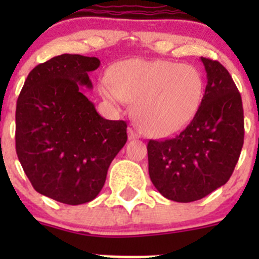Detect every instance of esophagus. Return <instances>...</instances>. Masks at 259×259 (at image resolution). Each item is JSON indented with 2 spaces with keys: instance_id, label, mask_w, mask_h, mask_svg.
Masks as SVG:
<instances>
[{
  "instance_id": "esophagus-1",
  "label": "esophagus",
  "mask_w": 259,
  "mask_h": 259,
  "mask_svg": "<svg viewBox=\"0 0 259 259\" xmlns=\"http://www.w3.org/2000/svg\"><path fill=\"white\" fill-rule=\"evenodd\" d=\"M127 134H129V140H135V139H139L140 138V133L137 132L135 129H133V127H129V130H127Z\"/></svg>"
}]
</instances>
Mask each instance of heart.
Wrapping results in <instances>:
<instances>
[{"mask_svg":"<svg viewBox=\"0 0 259 259\" xmlns=\"http://www.w3.org/2000/svg\"><path fill=\"white\" fill-rule=\"evenodd\" d=\"M202 72L193 65L132 59L116 64L101 94L110 103L134 101L135 120L150 137H170L194 119L204 98Z\"/></svg>","mask_w":259,"mask_h":259,"instance_id":"1","label":"heart"}]
</instances>
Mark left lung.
<instances>
[{
  "label": "left lung",
  "instance_id": "8db88e82",
  "mask_svg": "<svg viewBox=\"0 0 259 259\" xmlns=\"http://www.w3.org/2000/svg\"><path fill=\"white\" fill-rule=\"evenodd\" d=\"M207 86L199 111L177 137L148 143L149 176L166 199L199 200L231 178L244 139L241 94L218 61L200 57Z\"/></svg>",
  "mask_w": 259,
  "mask_h": 259
}]
</instances>
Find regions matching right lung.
Returning <instances> with one entry per match:
<instances>
[{"label":"right lung","instance_id":"right-lung-1","mask_svg":"<svg viewBox=\"0 0 259 259\" xmlns=\"http://www.w3.org/2000/svg\"><path fill=\"white\" fill-rule=\"evenodd\" d=\"M98 57L62 54L28 74L16 106V153L36 192L70 205L98 197L127 140L126 122L104 119L82 89Z\"/></svg>","mask_w":259,"mask_h":259}]
</instances>
